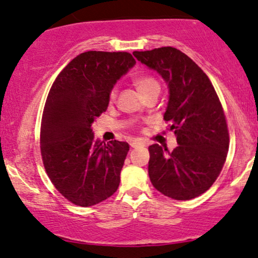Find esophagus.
I'll list each match as a JSON object with an SVG mask.
<instances>
[{
  "label": "esophagus",
  "mask_w": 258,
  "mask_h": 258,
  "mask_svg": "<svg viewBox=\"0 0 258 258\" xmlns=\"http://www.w3.org/2000/svg\"><path fill=\"white\" fill-rule=\"evenodd\" d=\"M130 146H131V148H139V147H144V143L141 141H132L131 143H130Z\"/></svg>",
  "instance_id": "esophagus-1"
}]
</instances>
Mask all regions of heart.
<instances>
[{
  "mask_svg": "<svg viewBox=\"0 0 258 258\" xmlns=\"http://www.w3.org/2000/svg\"><path fill=\"white\" fill-rule=\"evenodd\" d=\"M132 81L139 93L143 97L148 96L152 92H160V82L158 81V79H155L152 75H138L133 78ZM116 90L112 88L110 93H109V100L114 102L116 99Z\"/></svg>",
  "mask_w": 258,
  "mask_h": 258,
  "instance_id": "1",
  "label": "heart"
}]
</instances>
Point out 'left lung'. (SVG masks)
I'll return each mask as SVG.
<instances>
[{
  "mask_svg": "<svg viewBox=\"0 0 258 258\" xmlns=\"http://www.w3.org/2000/svg\"><path fill=\"white\" fill-rule=\"evenodd\" d=\"M133 55L167 82L164 120L178 143L172 152L149 147L152 184L174 200L194 199L214 184L227 159L229 132L220 98L206 74L179 49L161 47Z\"/></svg>",
  "mask_w": 258,
  "mask_h": 258,
  "instance_id": "1",
  "label": "left lung"
}]
</instances>
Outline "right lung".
I'll list each match as a JSON object with an SVG mask.
<instances>
[{
    "label": "right lung",
    "mask_w": 258,
    "mask_h": 258,
    "mask_svg": "<svg viewBox=\"0 0 258 258\" xmlns=\"http://www.w3.org/2000/svg\"><path fill=\"white\" fill-rule=\"evenodd\" d=\"M135 64L127 52L81 53L49 90L41 120V156L52 184L74 205H96L119 188L128 143L103 144L91 126L108 108L115 82Z\"/></svg>",
    "instance_id": "right-lung-1"
}]
</instances>
